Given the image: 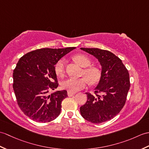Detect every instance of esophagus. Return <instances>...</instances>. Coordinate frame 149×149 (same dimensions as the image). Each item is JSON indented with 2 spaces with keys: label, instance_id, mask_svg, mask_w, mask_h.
Masks as SVG:
<instances>
[{
  "label": "esophagus",
  "instance_id": "34e87169",
  "mask_svg": "<svg viewBox=\"0 0 149 149\" xmlns=\"http://www.w3.org/2000/svg\"><path fill=\"white\" fill-rule=\"evenodd\" d=\"M67 95H68V96H74L75 95V93H71L70 91H68Z\"/></svg>",
  "mask_w": 149,
  "mask_h": 149
}]
</instances>
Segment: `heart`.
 Listing matches in <instances>:
<instances>
[{
	"mask_svg": "<svg viewBox=\"0 0 149 149\" xmlns=\"http://www.w3.org/2000/svg\"><path fill=\"white\" fill-rule=\"evenodd\" d=\"M74 60L81 67L85 68L83 70L82 75L84 76L89 83L95 84L99 81L100 71L97 67H89L91 64V61L88 56L84 54H77L74 56ZM65 61L63 58L60 59L56 62L54 66V70L58 76H63L65 74ZM86 79L84 78H68L62 81L61 86L62 89L68 91L75 93L86 87L87 81Z\"/></svg>",
	"mask_w": 149,
	"mask_h": 149,
	"instance_id": "obj_1",
	"label": "heart"
}]
</instances>
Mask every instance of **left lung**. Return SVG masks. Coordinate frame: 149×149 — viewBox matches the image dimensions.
Segmentation results:
<instances>
[{
	"mask_svg": "<svg viewBox=\"0 0 149 149\" xmlns=\"http://www.w3.org/2000/svg\"><path fill=\"white\" fill-rule=\"evenodd\" d=\"M98 59L102 73L95 95L86 93L88 100L80 107L81 116L89 122L104 123L113 118L125 105L130 88L128 70L122 60L111 52L98 48H83Z\"/></svg>",
	"mask_w": 149,
	"mask_h": 149,
	"instance_id": "obj_1",
	"label": "left lung"
}]
</instances>
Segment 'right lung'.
Wrapping results in <instances>:
<instances>
[{"label":"right lung","instance_id":"right-lung-1","mask_svg":"<svg viewBox=\"0 0 149 149\" xmlns=\"http://www.w3.org/2000/svg\"><path fill=\"white\" fill-rule=\"evenodd\" d=\"M74 49L42 48L23 55L17 63L13 84L17 103L24 114L34 121L48 123L60 115L67 91L48 93L58 86L54 70L56 62Z\"/></svg>","mask_w":149,"mask_h":149}]
</instances>
